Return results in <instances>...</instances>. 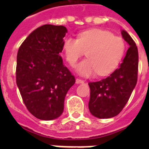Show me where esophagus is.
Masks as SVG:
<instances>
[{
	"mask_svg": "<svg viewBox=\"0 0 149 149\" xmlns=\"http://www.w3.org/2000/svg\"><path fill=\"white\" fill-rule=\"evenodd\" d=\"M84 81L83 80V79H79V78H77V79H76V84H84Z\"/></svg>",
	"mask_w": 149,
	"mask_h": 149,
	"instance_id": "obj_1",
	"label": "esophagus"
}]
</instances>
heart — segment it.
<instances>
[{
  "label": "heart",
  "mask_w": 149,
  "mask_h": 149,
  "mask_svg": "<svg viewBox=\"0 0 149 149\" xmlns=\"http://www.w3.org/2000/svg\"><path fill=\"white\" fill-rule=\"evenodd\" d=\"M63 52L69 65L74 67L86 51L87 58L77 66V72L91 77L97 72L106 76L116 70L125 52V42L112 32L100 29L81 31L78 38L66 37L63 42Z\"/></svg>",
  "instance_id": "obj_1"
}]
</instances>
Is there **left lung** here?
I'll return each mask as SVG.
<instances>
[{"label":"left lung","instance_id":"8db88e82","mask_svg":"<svg viewBox=\"0 0 149 149\" xmlns=\"http://www.w3.org/2000/svg\"><path fill=\"white\" fill-rule=\"evenodd\" d=\"M121 36L129 45L119 67L106 79L90 82L89 110L98 118L115 117L122 111L134 89L138 79L139 53L136 44L125 30Z\"/></svg>","mask_w":149,"mask_h":149}]
</instances>
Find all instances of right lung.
<instances>
[{
  "instance_id": "1",
  "label": "right lung",
  "mask_w": 149,
  "mask_h": 149,
  "mask_svg": "<svg viewBox=\"0 0 149 149\" xmlns=\"http://www.w3.org/2000/svg\"><path fill=\"white\" fill-rule=\"evenodd\" d=\"M66 33L65 26L44 24L17 52V86L27 109L40 120H53L63 113L65 95L76 82L60 56Z\"/></svg>"
}]
</instances>
